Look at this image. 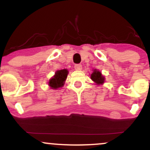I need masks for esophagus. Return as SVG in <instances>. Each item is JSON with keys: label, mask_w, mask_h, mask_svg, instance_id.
Returning <instances> with one entry per match:
<instances>
[{"label": "esophagus", "mask_w": 150, "mask_h": 150, "mask_svg": "<svg viewBox=\"0 0 150 150\" xmlns=\"http://www.w3.org/2000/svg\"><path fill=\"white\" fill-rule=\"evenodd\" d=\"M75 69L76 70H82V65L81 64H75L74 66Z\"/></svg>", "instance_id": "34e87169"}]
</instances>
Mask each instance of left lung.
<instances>
[{"instance_id": "1", "label": "left lung", "mask_w": 150, "mask_h": 150, "mask_svg": "<svg viewBox=\"0 0 150 150\" xmlns=\"http://www.w3.org/2000/svg\"><path fill=\"white\" fill-rule=\"evenodd\" d=\"M90 78L97 85H102L105 82V77L101 74V72L97 69H93Z\"/></svg>"}]
</instances>
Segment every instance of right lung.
<instances>
[{
	"mask_svg": "<svg viewBox=\"0 0 150 150\" xmlns=\"http://www.w3.org/2000/svg\"><path fill=\"white\" fill-rule=\"evenodd\" d=\"M68 73L69 72L67 69L57 70L55 75L49 80L48 85L53 89H58L63 87Z\"/></svg>",
	"mask_w": 150,
	"mask_h": 150,
	"instance_id": "1",
	"label": "right lung"
}]
</instances>
